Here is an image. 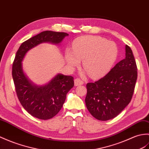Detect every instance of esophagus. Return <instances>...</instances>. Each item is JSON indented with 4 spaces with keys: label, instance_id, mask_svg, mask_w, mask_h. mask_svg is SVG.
Segmentation results:
<instances>
[{
    "label": "esophagus",
    "instance_id": "obj_1",
    "mask_svg": "<svg viewBox=\"0 0 149 149\" xmlns=\"http://www.w3.org/2000/svg\"><path fill=\"white\" fill-rule=\"evenodd\" d=\"M84 84V82H83L81 79L77 78L74 80V85L75 86H80Z\"/></svg>",
    "mask_w": 149,
    "mask_h": 149
}]
</instances>
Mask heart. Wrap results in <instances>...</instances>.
I'll return each mask as SVG.
<instances>
[{
  "label": "heart",
  "mask_w": 149,
  "mask_h": 149,
  "mask_svg": "<svg viewBox=\"0 0 149 149\" xmlns=\"http://www.w3.org/2000/svg\"><path fill=\"white\" fill-rule=\"evenodd\" d=\"M72 49L67 48L65 58L72 68L77 67L82 60L83 67L91 77H103L111 69L118 55L116 44L99 36H84L76 39Z\"/></svg>",
  "instance_id": "b5f03b06"
}]
</instances>
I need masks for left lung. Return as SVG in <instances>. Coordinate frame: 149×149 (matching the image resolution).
<instances>
[{"label":"left lung","instance_id":"left-lung-1","mask_svg":"<svg viewBox=\"0 0 149 149\" xmlns=\"http://www.w3.org/2000/svg\"><path fill=\"white\" fill-rule=\"evenodd\" d=\"M125 51V58L105 77L86 85V107L96 119L108 120L114 118L132 98L137 79V67L132 50L127 45Z\"/></svg>","mask_w":149,"mask_h":149}]
</instances>
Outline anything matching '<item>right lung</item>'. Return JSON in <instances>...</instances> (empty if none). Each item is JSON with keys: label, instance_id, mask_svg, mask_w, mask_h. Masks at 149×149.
<instances>
[{"label": "right lung", "instance_id": "add662e5", "mask_svg": "<svg viewBox=\"0 0 149 149\" xmlns=\"http://www.w3.org/2000/svg\"><path fill=\"white\" fill-rule=\"evenodd\" d=\"M68 34L44 31L23 42L16 52L12 75L17 96L23 107L30 115L39 119L53 118L60 112L67 94L74 87V77L58 74L42 86L34 84L24 73L22 61L26 53L40 44H59Z\"/></svg>", "mask_w": 149, "mask_h": 149}]
</instances>
